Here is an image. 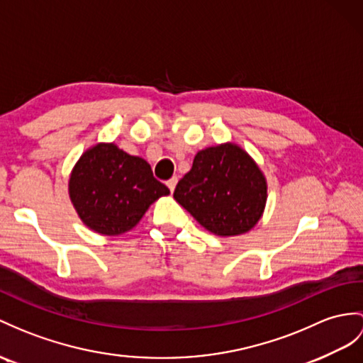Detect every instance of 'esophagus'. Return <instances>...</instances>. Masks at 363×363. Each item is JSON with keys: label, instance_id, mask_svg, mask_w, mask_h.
<instances>
[{"label": "esophagus", "instance_id": "1", "mask_svg": "<svg viewBox=\"0 0 363 363\" xmlns=\"http://www.w3.org/2000/svg\"><path fill=\"white\" fill-rule=\"evenodd\" d=\"M166 184H167V188L171 189V192H174V189H175V186H177V177H172L171 180H167Z\"/></svg>", "mask_w": 363, "mask_h": 363}]
</instances>
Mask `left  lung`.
Here are the masks:
<instances>
[{"instance_id": "8db88e82", "label": "left lung", "mask_w": 363, "mask_h": 363, "mask_svg": "<svg viewBox=\"0 0 363 363\" xmlns=\"http://www.w3.org/2000/svg\"><path fill=\"white\" fill-rule=\"evenodd\" d=\"M174 199L217 235L248 233L267 203V182L243 149L226 143L200 151Z\"/></svg>"}]
</instances>
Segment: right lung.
<instances>
[{
    "label": "right lung",
    "instance_id": "add662e5",
    "mask_svg": "<svg viewBox=\"0 0 363 363\" xmlns=\"http://www.w3.org/2000/svg\"><path fill=\"white\" fill-rule=\"evenodd\" d=\"M151 164L129 155L113 143L86 151L69 180V196L86 226L104 235H118L134 228L149 205L167 196Z\"/></svg>",
    "mask_w": 363,
    "mask_h": 363
}]
</instances>
